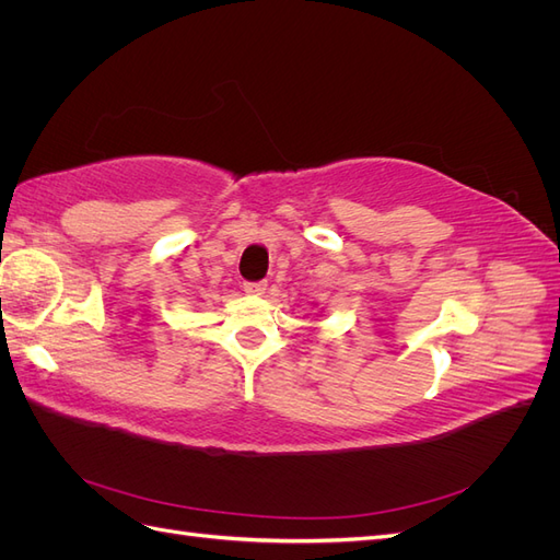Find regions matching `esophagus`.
I'll return each mask as SVG.
<instances>
[{
	"mask_svg": "<svg viewBox=\"0 0 560 560\" xmlns=\"http://www.w3.org/2000/svg\"><path fill=\"white\" fill-rule=\"evenodd\" d=\"M243 292L252 294V296H261L266 292V282H245Z\"/></svg>",
	"mask_w": 560,
	"mask_h": 560,
	"instance_id": "obj_1",
	"label": "esophagus"
}]
</instances>
